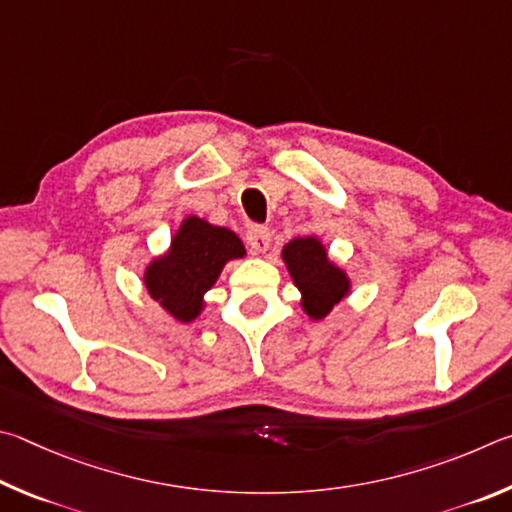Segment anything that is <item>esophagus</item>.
I'll return each mask as SVG.
<instances>
[{"label":"esophagus","mask_w":512,"mask_h":512,"mask_svg":"<svg viewBox=\"0 0 512 512\" xmlns=\"http://www.w3.org/2000/svg\"><path fill=\"white\" fill-rule=\"evenodd\" d=\"M270 242H272V236H270V231H267V229H263V227H251L249 229L247 245L251 247L254 254H265V251L270 249Z\"/></svg>","instance_id":"34e87169"}]
</instances>
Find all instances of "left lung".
<instances>
[{"label": "left lung", "instance_id": "obj_1", "mask_svg": "<svg viewBox=\"0 0 512 512\" xmlns=\"http://www.w3.org/2000/svg\"><path fill=\"white\" fill-rule=\"evenodd\" d=\"M281 258L301 294V310L312 321L326 319L353 290L351 276L330 258L324 240L317 236L292 238L283 245Z\"/></svg>", "mask_w": 512, "mask_h": 512}]
</instances>
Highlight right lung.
I'll return each mask as SVG.
<instances>
[{
    "label": "right lung",
    "instance_id": "obj_1",
    "mask_svg": "<svg viewBox=\"0 0 512 512\" xmlns=\"http://www.w3.org/2000/svg\"><path fill=\"white\" fill-rule=\"evenodd\" d=\"M245 256V245L231 229L186 215L164 254L148 261L143 285L168 317L191 324L204 312L206 292L218 283L224 265Z\"/></svg>",
    "mask_w": 512,
    "mask_h": 512
}]
</instances>
